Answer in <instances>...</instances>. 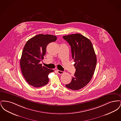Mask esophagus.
I'll use <instances>...</instances> for the list:
<instances>
[{
    "label": "esophagus",
    "mask_w": 121,
    "mask_h": 121,
    "mask_svg": "<svg viewBox=\"0 0 121 121\" xmlns=\"http://www.w3.org/2000/svg\"><path fill=\"white\" fill-rule=\"evenodd\" d=\"M57 72H58V73L59 74H63V73H64V72H63V71H60V70H57Z\"/></svg>",
    "instance_id": "34e87169"
}]
</instances>
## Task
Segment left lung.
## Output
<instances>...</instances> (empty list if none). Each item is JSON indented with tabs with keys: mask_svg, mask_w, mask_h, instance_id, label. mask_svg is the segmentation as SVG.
I'll use <instances>...</instances> for the list:
<instances>
[{
	"mask_svg": "<svg viewBox=\"0 0 121 121\" xmlns=\"http://www.w3.org/2000/svg\"><path fill=\"white\" fill-rule=\"evenodd\" d=\"M71 46L76 72L66 86L78 90L86 86L91 80L97 63V57L92 43L88 39L79 34L63 37Z\"/></svg>",
	"mask_w": 121,
	"mask_h": 121,
	"instance_id": "left-lung-1",
	"label": "left lung"
}]
</instances>
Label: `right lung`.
Wrapping results in <instances>:
<instances>
[{
  "instance_id": "obj_1",
  "label": "right lung",
  "mask_w": 121,
  "mask_h": 121,
  "mask_svg": "<svg viewBox=\"0 0 121 121\" xmlns=\"http://www.w3.org/2000/svg\"><path fill=\"white\" fill-rule=\"evenodd\" d=\"M56 40L55 36L40 34L31 38L26 43L20 64L22 74L30 85L39 87L48 83V75L53 70L43 66L40 62L46 53L47 46Z\"/></svg>"
}]
</instances>
